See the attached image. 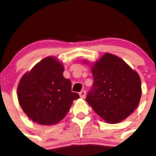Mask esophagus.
I'll return each instance as SVG.
<instances>
[{"instance_id":"obj_1","label":"esophagus","mask_w":156,"mask_h":156,"mask_svg":"<svg viewBox=\"0 0 156 156\" xmlns=\"http://www.w3.org/2000/svg\"><path fill=\"white\" fill-rule=\"evenodd\" d=\"M85 95H86V91H85V90H82L81 92H80V98H83L85 97Z\"/></svg>"}]
</instances>
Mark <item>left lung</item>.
I'll use <instances>...</instances> for the list:
<instances>
[{
	"mask_svg": "<svg viewBox=\"0 0 156 156\" xmlns=\"http://www.w3.org/2000/svg\"><path fill=\"white\" fill-rule=\"evenodd\" d=\"M91 72L94 83L86 101L95 112L111 124L120 122L133 113L142 92L137 72L110 53H105L92 64Z\"/></svg>",
	"mask_w": 156,
	"mask_h": 156,
	"instance_id": "left-lung-1",
	"label": "left lung"
}]
</instances>
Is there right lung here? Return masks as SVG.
Wrapping results in <instances>:
<instances>
[{
	"label": "right lung",
	"instance_id": "1",
	"mask_svg": "<svg viewBox=\"0 0 156 156\" xmlns=\"http://www.w3.org/2000/svg\"><path fill=\"white\" fill-rule=\"evenodd\" d=\"M64 66L48 56L27 72L18 85V100L23 112L40 125L51 126L65 118L73 101L80 98L72 92L71 81L63 76Z\"/></svg>",
	"mask_w": 156,
	"mask_h": 156
}]
</instances>
